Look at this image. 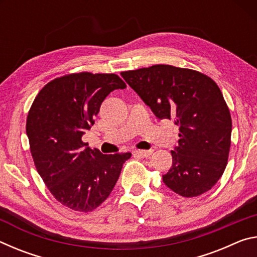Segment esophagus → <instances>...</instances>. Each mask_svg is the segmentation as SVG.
<instances>
[{
  "label": "esophagus",
  "instance_id": "1",
  "mask_svg": "<svg viewBox=\"0 0 257 257\" xmlns=\"http://www.w3.org/2000/svg\"><path fill=\"white\" fill-rule=\"evenodd\" d=\"M153 153V151L152 150H135L134 151V155H137L139 158H150V156Z\"/></svg>",
  "mask_w": 257,
  "mask_h": 257
}]
</instances>
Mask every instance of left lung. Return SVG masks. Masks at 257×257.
<instances>
[{"label": "left lung", "instance_id": "obj_1", "mask_svg": "<svg viewBox=\"0 0 257 257\" xmlns=\"http://www.w3.org/2000/svg\"><path fill=\"white\" fill-rule=\"evenodd\" d=\"M121 76L159 119L179 127L164 184L182 197L210 190L223 175L231 145V115L219 86L202 72L169 64Z\"/></svg>", "mask_w": 257, "mask_h": 257}]
</instances>
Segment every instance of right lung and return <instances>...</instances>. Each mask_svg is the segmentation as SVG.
<instances>
[{
  "mask_svg": "<svg viewBox=\"0 0 257 257\" xmlns=\"http://www.w3.org/2000/svg\"><path fill=\"white\" fill-rule=\"evenodd\" d=\"M125 87L114 73H70L50 81L34 99L26 123L30 153L51 194L70 210L88 213L101 205L132 156L102 154L81 141L107 95Z\"/></svg>",
  "mask_w": 257,
  "mask_h": 257,
  "instance_id": "add662e5",
  "label": "right lung"
}]
</instances>
